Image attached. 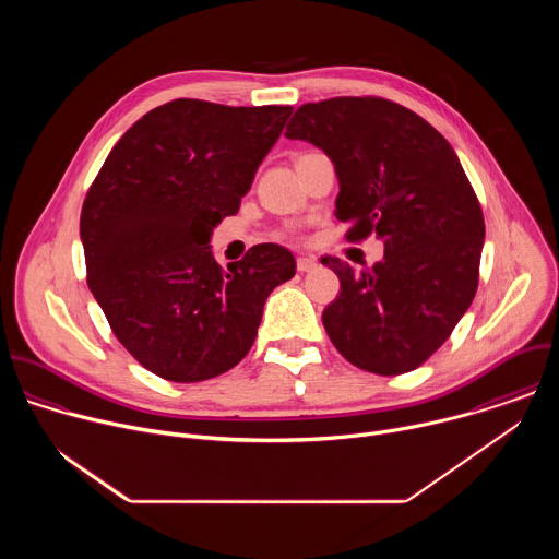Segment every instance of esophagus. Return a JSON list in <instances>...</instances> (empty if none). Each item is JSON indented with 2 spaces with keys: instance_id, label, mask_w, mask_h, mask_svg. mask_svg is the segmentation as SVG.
Listing matches in <instances>:
<instances>
[{
  "instance_id": "34e87169",
  "label": "esophagus",
  "mask_w": 559,
  "mask_h": 559,
  "mask_svg": "<svg viewBox=\"0 0 559 559\" xmlns=\"http://www.w3.org/2000/svg\"><path fill=\"white\" fill-rule=\"evenodd\" d=\"M316 267H318V261H316L313 257H298V259H296V270L302 272V274H305V272H313Z\"/></svg>"
}]
</instances>
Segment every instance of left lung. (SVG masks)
<instances>
[{
    "label": "left lung",
    "mask_w": 559,
    "mask_h": 559,
    "mask_svg": "<svg viewBox=\"0 0 559 559\" xmlns=\"http://www.w3.org/2000/svg\"><path fill=\"white\" fill-rule=\"evenodd\" d=\"M323 150L338 177L336 218L349 241L371 231L384 257L338 274L323 311L334 347L356 367L397 376L423 365L468 309L485 246L480 203L451 143L409 108L378 97L300 106L285 132Z\"/></svg>",
    "instance_id": "obj_1"
}]
</instances>
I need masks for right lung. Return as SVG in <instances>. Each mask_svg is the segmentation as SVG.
I'll use <instances>...</instances> for the list:
<instances>
[{
    "label": "right lung",
    "instance_id": "1",
    "mask_svg": "<svg viewBox=\"0 0 559 559\" xmlns=\"http://www.w3.org/2000/svg\"><path fill=\"white\" fill-rule=\"evenodd\" d=\"M289 106L175 99L110 150L84 201L88 287L119 343L152 373L201 382L241 362L267 296L296 274L276 243L223 270L214 227L238 212Z\"/></svg>",
    "mask_w": 559,
    "mask_h": 559
}]
</instances>
